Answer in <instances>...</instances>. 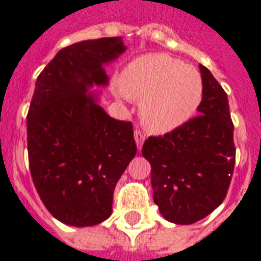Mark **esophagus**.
<instances>
[{"instance_id": "esophagus-1", "label": "esophagus", "mask_w": 261, "mask_h": 261, "mask_svg": "<svg viewBox=\"0 0 261 261\" xmlns=\"http://www.w3.org/2000/svg\"><path fill=\"white\" fill-rule=\"evenodd\" d=\"M134 135H135V141H136V145H138V149H141L142 145H143V142H145L146 135L143 134L141 129H136Z\"/></svg>"}]
</instances>
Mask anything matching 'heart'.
Masks as SVG:
<instances>
[{
	"label": "heart",
	"mask_w": 261,
	"mask_h": 261,
	"mask_svg": "<svg viewBox=\"0 0 261 261\" xmlns=\"http://www.w3.org/2000/svg\"><path fill=\"white\" fill-rule=\"evenodd\" d=\"M118 86V96L141 100L142 123L156 134L186 123L203 98L200 72L166 54L135 58L122 71Z\"/></svg>",
	"instance_id": "b5f03b06"
}]
</instances>
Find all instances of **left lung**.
I'll return each instance as SVG.
<instances>
[{
  "label": "left lung",
  "mask_w": 261,
  "mask_h": 261,
  "mask_svg": "<svg viewBox=\"0 0 261 261\" xmlns=\"http://www.w3.org/2000/svg\"><path fill=\"white\" fill-rule=\"evenodd\" d=\"M199 68V115L163 136H149L142 148L152 166L154 203L176 224L196 223L220 206L236 162L227 95L206 66Z\"/></svg>",
  "instance_id": "obj_1"
}]
</instances>
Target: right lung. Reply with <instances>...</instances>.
Here are the masks:
<instances>
[{
	"label": "right lung",
	"instance_id": "add662e5",
	"mask_svg": "<svg viewBox=\"0 0 261 261\" xmlns=\"http://www.w3.org/2000/svg\"><path fill=\"white\" fill-rule=\"evenodd\" d=\"M126 49L120 37L62 48L35 82L27 115L32 182L59 222L85 227L111 216L113 190L136 154L132 122L111 118L91 93L102 65Z\"/></svg>",
	"mask_w": 261,
	"mask_h": 261
}]
</instances>
